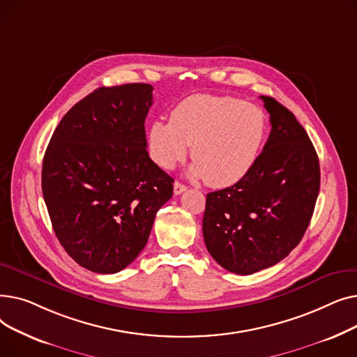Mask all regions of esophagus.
Segmentation results:
<instances>
[{"label":"esophagus","instance_id":"esophagus-1","mask_svg":"<svg viewBox=\"0 0 357 357\" xmlns=\"http://www.w3.org/2000/svg\"><path fill=\"white\" fill-rule=\"evenodd\" d=\"M186 190H188V188H186V185H183V183L178 182V181L174 183V194H175V195H181V194L185 192Z\"/></svg>","mask_w":357,"mask_h":357}]
</instances>
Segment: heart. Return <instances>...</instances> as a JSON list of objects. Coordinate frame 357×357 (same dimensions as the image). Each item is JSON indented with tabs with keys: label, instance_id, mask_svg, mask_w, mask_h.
I'll list each match as a JSON object with an SVG mask.
<instances>
[{
	"label": "heart",
	"instance_id": "1",
	"mask_svg": "<svg viewBox=\"0 0 357 357\" xmlns=\"http://www.w3.org/2000/svg\"><path fill=\"white\" fill-rule=\"evenodd\" d=\"M268 133V117L256 104L229 96L195 93L182 100L171 120H156L149 128V152L171 169L188 153L191 174L215 188L245 178L255 166Z\"/></svg>",
	"mask_w": 357,
	"mask_h": 357
}]
</instances>
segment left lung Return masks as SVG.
I'll list each match as a JSON object with an SVG mask.
<instances>
[{
  "label": "left lung",
  "mask_w": 357,
  "mask_h": 357,
  "mask_svg": "<svg viewBox=\"0 0 357 357\" xmlns=\"http://www.w3.org/2000/svg\"><path fill=\"white\" fill-rule=\"evenodd\" d=\"M269 139L250 172L207 194L205 246L220 266L252 275L287 257L301 241L320 191V163L304 127L272 97Z\"/></svg>",
  "instance_id": "left-lung-1"
}]
</instances>
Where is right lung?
Masks as SVG:
<instances>
[{
    "label": "right lung",
    "instance_id": "right-lung-1",
    "mask_svg": "<svg viewBox=\"0 0 357 357\" xmlns=\"http://www.w3.org/2000/svg\"><path fill=\"white\" fill-rule=\"evenodd\" d=\"M153 86H101L53 131L42 191L56 237L91 272L117 273L144 249L174 178L149 158L144 120Z\"/></svg>",
    "mask_w": 357,
    "mask_h": 357
}]
</instances>
